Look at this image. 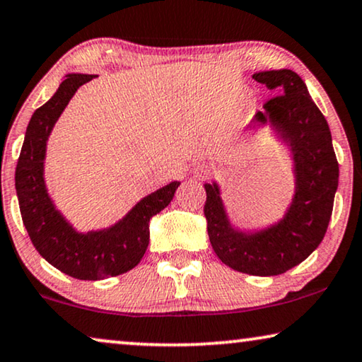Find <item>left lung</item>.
I'll return each instance as SVG.
<instances>
[{
    "label": "left lung",
    "instance_id": "obj_1",
    "mask_svg": "<svg viewBox=\"0 0 362 362\" xmlns=\"http://www.w3.org/2000/svg\"><path fill=\"white\" fill-rule=\"evenodd\" d=\"M254 78L279 92L254 120L265 123L269 118L291 148L296 175L293 201L279 224L245 234L230 226L214 182L204 185V216L212 249L226 265L242 274L272 276L301 264L321 244L333 212L339 165L328 122L298 74L280 69L254 74Z\"/></svg>",
    "mask_w": 362,
    "mask_h": 362
}]
</instances>
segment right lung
<instances>
[{"label":"right lung","mask_w":362,"mask_h":362,"mask_svg":"<svg viewBox=\"0 0 362 362\" xmlns=\"http://www.w3.org/2000/svg\"><path fill=\"white\" fill-rule=\"evenodd\" d=\"M92 78L69 74L51 100L33 113L14 176L23 224L33 245L52 267L77 280L117 276L140 264L150 242V219L170 204L180 186L170 182L143 197L110 229L87 234H78L54 207L42 175L49 133L77 88Z\"/></svg>","instance_id":"obj_1"}]
</instances>
